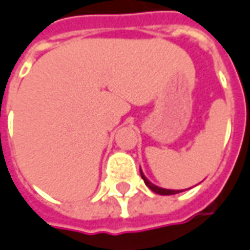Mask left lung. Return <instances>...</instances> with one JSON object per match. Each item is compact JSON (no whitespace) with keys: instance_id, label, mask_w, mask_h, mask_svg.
<instances>
[{"instance_id":"1","label":"left lung","mask_w":250,"mask_h":250,"mask_svg":"<svg viewBox=\"0 0 250 250\" xmlns=\"http://www.w3.org/2000/svg\"><path fill=\"white\" fill-rule=\"evenodd\" d=\"M140 175H141V178H143V180H144V183L148 187H149L150 190L153 191V192H156V194H160V195H173V194H178V192H180L179 190H166V188H160V187H157V186L152 185L148 179L145 178L144 173H143V171L140 169Z\"/></svg>"}]
</instances>
